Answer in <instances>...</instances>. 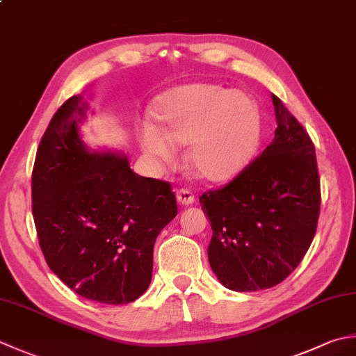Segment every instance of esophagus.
<instances>
[{
	"mask_svg": "<svg viewBox=\"0 0 356 356\" xmlns=\"http://www.w3.org/2000/svg\"><path fill=\"white\" fill-rule=\"evenodd\" d=\"M176 196L182 205H191L194 202V194L191 190H188V188H180V190H177Z\"/></svg>",
	"mask_w": 356,
	"mask_h": 356,
	"instance_id": "obj_1",
	"label": "esophagus"
}]
</instances>
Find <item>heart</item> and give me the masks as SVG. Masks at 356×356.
<instances>
[{
    "mask_svg": "<svg viewBox=\"0 0 356 356\" xmlns=\"http://www.w3.org/2000/svg\"><path fill=\"white\" fill-rule=\"evenodd\" d=\"M152 115L160 128L145 127L146 154L172 156V143L188 146V160L199 176L214 182L242 171L253 159L262 132L261 109L252 95L210 83L182 86L159 97Z\"/></svg>",
    "mask_w": 356,
    "mask_h": 356,
    "instance_id": "heart-1",
    "label": "heart"
}]
</instances>
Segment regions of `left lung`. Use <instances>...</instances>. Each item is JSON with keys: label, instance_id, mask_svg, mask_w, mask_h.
I'll return each mask as SVG.
<instances>
[{"label": "left lung", "instance_id": "8db88e82", "mask_svg": "<svg viewBox=\"0 0 356 356\" xmlns=\"http://www.w3.org/2000/svg\"><path fill=\"white\" fill-rule=\"evenodd\" d=\"M277 128L271 143L224 186L199 197L211 222L208 261L234 291L275 287L315 238L321 184L309 132L271 95Z\"/></svg>", "mask_w": 356, "mask_h": 356}]
</instances>
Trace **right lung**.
Returning a JSON list of instances; mask_svg holds the SVG:
<instances>
[{"mask_svg": "<svg viewBox=\"0 0 356 356\" xmlns=\"http://www.w3.org/2000/svg\"><path fill=\"white\" fill-rule=\"evenodd\" d=\"M80 95L58 108L32 171V213L44 259L75 293L128 304L151 282L159 233L176 218L171 184L142 177L128 159L90 152L81 143Z\"/></svg>", "mask_w": 356, "mask_h": 356, "instance_id": "right-lung-1", "label": "right lung"}]
</instances>
